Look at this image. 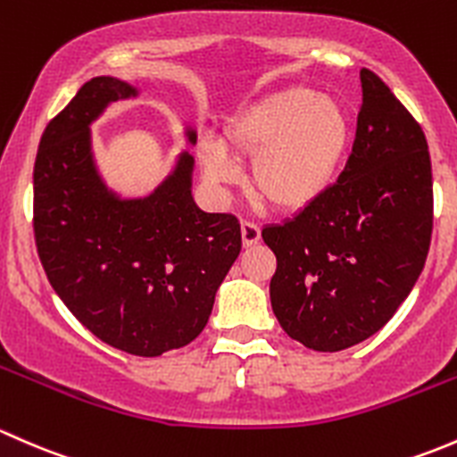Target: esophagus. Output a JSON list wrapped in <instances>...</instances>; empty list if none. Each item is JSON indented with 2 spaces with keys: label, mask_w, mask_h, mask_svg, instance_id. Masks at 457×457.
<instances>
[{
  "label": "esophagus",
  "mask_w": 457,
  "mask_h": 457,
  "mask_svg": "<svg viewBox=\"0 0 457 457\" xmlns=\"http://www.w3.org/2000/svg\"><path fill=\"white\" fill-rule=\"evenodd\" d=\"M262 239V230L257 224L253 222H242V242L244 246H253V244H257Z\"/></svg>",
  "instance_id": "1"
}]
</instances>
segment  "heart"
<instances>
[{
  "label": "heart",
  "mask_w": 457,
  "mask_h": 457,
  "mask_svg": "<svg viewBox=\"0 0 457 457\" xmlns=\"http://www.w3.org/2000/svg\"><path fill=\"white\" fill-rule=\"evenodd\" d=\"M350 145L352 120L341 103L308 87H286L242 107L224 127V145L202 140L200 160L211 180L230 182L237 164L228 148L255 158V194L275 209L301 211L326 195Z\"/></svg>",
  "instance_id": "b5f03b06"
}]
</instances>
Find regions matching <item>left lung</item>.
<instances>
[{"label": "left lung", "mask_w": 457, "mask_h": 457, "mask_svg": "<svg viewBox=\"0 0 457 457\" xmlns=\"http://www.w3.org/2000/svg\"><path fill=\"white\" fill-rule=\"evenodd\" d=\"M345 169L314 204L262 230L275 253L270 303L286 334L338 352L376 334L411 293L434 228L422 127L368 68Z\"/></svg>", "instance_id": "left-lung-1"}]
</instances>
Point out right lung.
<instances>
[{
    "mask_svg": "<svg viewBox=\"0 0 457 457\" xmlns=\"http://www.w3.org/2000/svg\"><path fill=\"white\" fill-rule=\"evenodd\" d=\"M138 89L94 77L54 116L35 160V242L70 312L107 345L160 356L204 330L215 293L242 251L235 215L191 195L194 156L147 197L116 195L98 176L89 125ZM195 143V131L187 129Z\"/></svg>",
    "mask_w": 457,
    "mask_h": 457,
    "instance_id": "obj_1",
    "label": "right lung"
}]
</instances>
